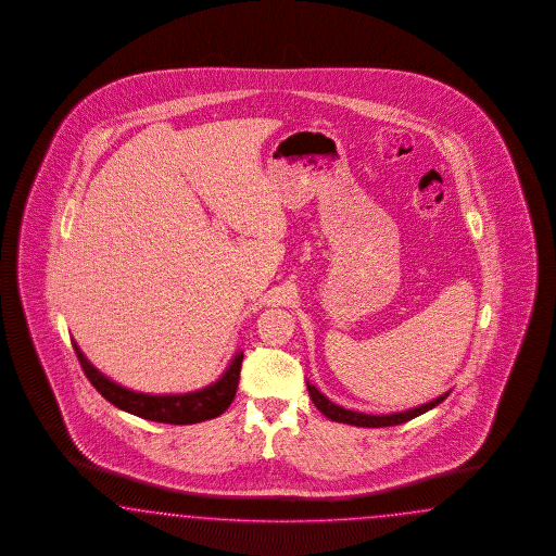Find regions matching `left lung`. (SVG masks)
I'll return each instance as SVG.
<instances>
[{
	"label": "left lung",
	"mask_w": 556,
	"mask_h": 556,
	"mask_svg": "<svg viewBox=\"0 0 556 556\" xmlns=\"http://www.w3.org/2000/svg\"><path fill=\"white\" fill-rule=\"evenodd\" d=\"M307 391H309V397L314 405L320 409L321 414L326 418H330L332 421H342V424H351V426H363V428H383V426H397V424H404V421L412 420V418H418L421 414H426L428 409L437 407L438 404H442L446 397H448V391L444 395H440L437 400L428 402V404L418 405V407H412V409H405V412H397V414H388V416H370V414H361V412H353V409H344L340 405L332 404L324 393H320L314 386L307 383Z\"/></svg>",
	"instance_id": "left-lung-1"
}]
</instances>
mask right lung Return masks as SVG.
<instances>
[{"instance_id":"add662e5","label":"right lung","mask_w":556,"mask_h":556,"mask_svg":"<svg viewBox=\"0 0 556 556\" xmlns=\"http://www.w3.org/2000/svg\"><path fill=\"white\" fill-rule=\"evenodd\" d=\"M73 349L77 353L87 379L110 404L116 405L128 414H135L138 418L163 421V424H198V421L212 420L222 416L235 400L242 356H244L242 353L236 354L218 381L200 391H191L184 395H151V393H138L132 389L122 388L112 379H108L100 369H96L85 358L75 340H73Z\"/></svg>"}]
</instances>
